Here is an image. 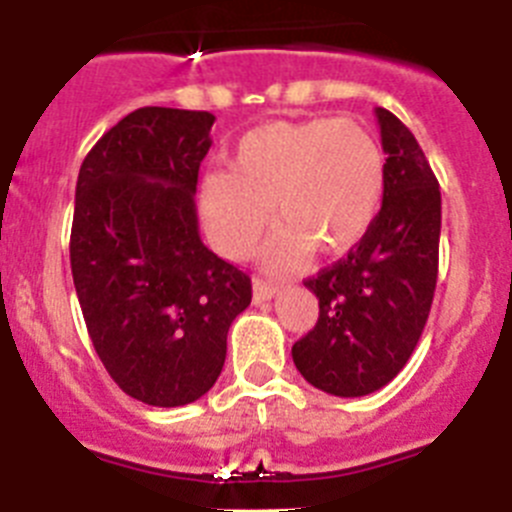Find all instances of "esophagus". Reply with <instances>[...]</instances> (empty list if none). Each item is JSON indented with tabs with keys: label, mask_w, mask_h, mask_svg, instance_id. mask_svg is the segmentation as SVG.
Wrapping results in <instances>:
<instances>
[{
	"label": "esophagus",
	"mask_w": 512,
	"mask_h": 512,
	"mask_svg": "<svg viewBox=\"0 0 512 512\" xmlns=\"http://www.w3.org/2000/svg\"><path fill=\"white\" fill-rule=\"evenodd\" d=\"M279 295V284L264 282V279H253V302H266Z\"/></svg>",
	"instance_id": "esophagus-1"
}]
</instances>
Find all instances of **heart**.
<instances>
[{"label":"heart","instance_id":"obj_1","mask_svg":"<svg viewBox=\"0 0 512 512\" xmlns=\"http://www.w3.org/2000/svg\"><path fill=\"white\" fill-rule=\"evenodd\" d=\"M387 184L379 140L356 120H277L248 130L228 156V171L200 182L205 233L228 259H243L269 225L271 266L300 261L310 248L341 253L372 228Z\"/></svg>","mask_w":512,"mask_h":512}]
</instances>
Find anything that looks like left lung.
Returning <instances> with one entry per match:
<instances>
[{"instance_id": "1", "label": "left lung", "mask_w": 512, "mask_h": 512, "mask_svg": "<svg viewBox=\"0 0 512 512\" xmlns=\"http://www.w3.org/2000/svg\"><path fill=\"white\" fill-rule=\"evenodd\" d=\"M387 184L372 228L305 287L320 318L292 346L302 377L336 397L377 392L408 364L431 312L438 277L441 189L423 148L377 107Z\"/></svg>"}]
</instances>
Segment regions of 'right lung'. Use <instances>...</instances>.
<instances>
[{
    "label": "right lung",
    "mask_w": 512,
    "mask_h": 512,
    "mask_svg": "<svg viewBox=\"0 0 512 512\" xmlns=\"http://www.w3.org/2000/svg\"><path fill=\"white\" fill-rule=\"evenodd\" d=\"M215 115L140 107L87 153L71 274L94 351L125 395L179 408L217 382L251 279L210 251L197 174Z\"/></svg>",
    "instance_id": "1"
}]
</instances>
